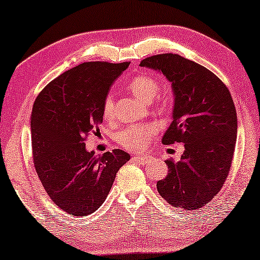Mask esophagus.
<instances>
[{
    "label": "esophagus",
    "mask_w": 260,
    "mask_h": 260,
    "mask_svg": "<svg viewBox=\"0 0 260 260\" xmlns=\"http://www.w3.org/2000/svg\"><path fill=\"white\" fill-rule=\"evenodd\" d=\"M133 160L139 162V164H146V162L149 161V157L146 156V155H134Z\"/></svg>",
    "instance_id": "34e87169"
}]
</instances>
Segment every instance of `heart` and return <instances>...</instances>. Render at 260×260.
Here are the masks:
<instances>
[{
	"mask_svg": "<svg viewBox=\"0 0 260 260\" xmlns=\"http://www.w3.org/2000/svg\"><path fill=\"white\" fill-rule=\"evenodd\" d=\"M127 90L132 94L137 96L138 99L142 102L149 103L155 98V95L160 90V85H158L157 79L154 77L142 73L132 78L127 83ZM114 112V99L113 95L108 94L103 104V117L105 120L113 119ZM155 127L153 125H135L127 127L119 134L118 140L125 148L129 150H141L146 148L148 145L150 139L154 137Z\"/></svg>",
	"mask_w": 260,
	"mask_h": 260,
	"instance_id": "obj_1",
	"label": "heart"
}]
</instances>
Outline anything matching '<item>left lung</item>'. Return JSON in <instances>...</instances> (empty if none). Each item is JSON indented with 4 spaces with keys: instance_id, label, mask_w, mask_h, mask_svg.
I'll list each match as a JSON object with an SVG mask.
<instances>
[{
    "instance_id": "1",
    "label": "left lung",
    "mask_w": 260,
    "mask_h": 260,
    "mask_svg": "<svg viewBox=\"0 0 260 260\" xmlns=\"http://www.w3.org/2000/svg\"><path fill=\"white\" fill-rule=\"evenodd\" d=\"M140 67L157 70L172 83L175 95L173 122L165 145L184 143L179 162L166 160L168 174L157 191L185 211L208 204L222 189L237 140V113L226 85L202 65L176 53L147 57Z\"/></svg>"
}]
</instances>
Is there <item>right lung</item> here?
<instances>
[{
    "instance_id": "1",
    "label": "right lung",
    "mask_w": 260,
    "mask_h": 260,
    "mask_svg": "<svg viewBox=\"0 0 260 260\" xmlns=\"http://www.w3.org/2000/svg\"><path fill=\"white\" fill-rule=\"evenodd\" d=\"M129 61H86L46 85L35 100L31 138L35 169L50 199L73 216L104 203L131 156L121 149L94 155L85 140L103 122V104Z\"/></svg>"
}]
</instances>
